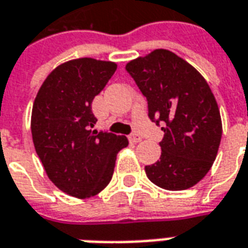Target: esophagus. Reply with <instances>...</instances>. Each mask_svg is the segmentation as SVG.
<instances>
[{
  "label": "esophagus",
  "mask_w": 248,
  "mask_h": 248,
  "mask_svg": "<svg viewBox=\"0 0 248 248\" xmlns=\"http://www.w3.org/2000/svg\"><path fill=\"white\" fill-rule=\"evenodd\" d=\"M129 140L130 142H133V143H138V142H140V140H142V137L138 134H131L129 137Z\"/></svg>",
  "instance_id": "esophagus-1"
}]
</instances>
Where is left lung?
I'll list each match as a JSON object with an SVG mask.
<instances>
[{"instance_id":"1","label":"left lung","mask_w":248,"mask_h":248,"mask_svg":"<svg viewBox=\"0 0 248 248\" xmlns=\"http://www.w3.org/2000/svg\"><path fill=\"white\" fill-rule=\"evenodd\" d=\"M161 124L159 161L145 167L147 178L165 190L197 185L213 166L222 138L218 103L202 74L183 58L156 49L126 65Z\"/></svg>"}]
</instances>
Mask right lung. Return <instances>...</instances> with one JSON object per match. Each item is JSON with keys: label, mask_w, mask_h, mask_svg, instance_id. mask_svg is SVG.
Masks as SVG:
<instances>
[{"label": "right lung", "mask_w": 248, "mask_h": 248, "mask_svg": "<svg viewBox=\"0 0 248 248\" xmlns=\"http://www.w3.org/2000/svg\"><path fill=\"white\" fill-rule=\"evenodd\" d=\"M117 63L77 58L57 66L40 87L31 110V137L47 177L71 197L90 198L108 186L124 135L92 130L95 95Z\"/></svg>", "instance_id": "add662e5"}]
</instances>
